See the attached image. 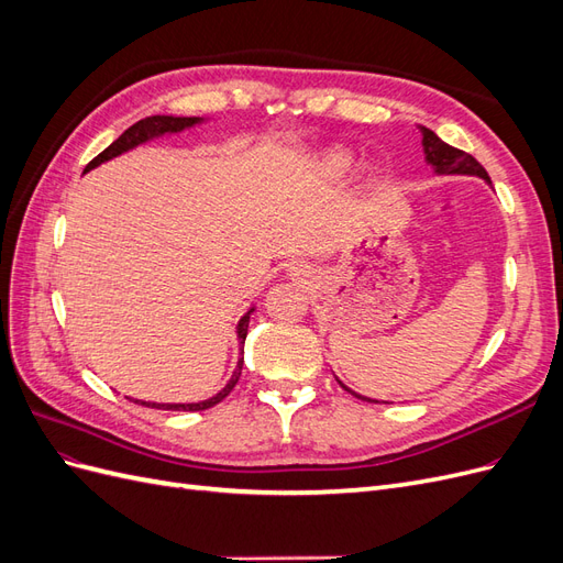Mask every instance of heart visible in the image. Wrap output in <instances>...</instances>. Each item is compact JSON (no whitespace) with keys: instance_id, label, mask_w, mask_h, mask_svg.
Returning a JSON list of instances; mask_svg holds the SVG:
<instances>
[{"instance_id":"1","label":"heart","mask_w":563,"mask_h":563,"mask_svg":"<svg viewBox=\"0 0 563 563\" xmlns=\"http://www.w3.org/2000/svg\"><path fill=\"white\" fill-rule=\"evenodd\" d=\"M317 168H319L321 176H327L331 180L345 178L347 174H352L354 157L343 147H331L327 152H321V157L317 162Z\"/></svg>"}]
</instances>
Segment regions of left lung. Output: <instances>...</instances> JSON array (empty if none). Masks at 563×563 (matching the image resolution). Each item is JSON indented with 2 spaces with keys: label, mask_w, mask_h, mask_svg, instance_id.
I'll list each match as a JSON object with an SVG mask.
<instances>
[{
  "label": "left lung",
  "mask_w": 563,
  "mask_h": 563,
  "mask_svg": "<svg viewBox=\"0 0 563 563\" xmlns=\"http://www.w3.org/2000/svg\"><path fill=\"white\" fill-rule=\"evenodd\" d=\"M420 129V135H422V155H424V164L432 166V172L437 176H476L482 178L490 185V178L486 174V168L476 162L472 155H467V152L463 150H455L451 147L449 143H444L439 139V135L428 129V126H418ZM338 380V378H335ZM340 383V380H338ZM343 385V383H340ZM345 387V385H343ZM350 395H354L356 399H364V401H373L378 404V399H371V397H364V395H356L354 389L345 387Z\"/></svg>",
  "instance_id": "left-lung-1"
}]
</instances>
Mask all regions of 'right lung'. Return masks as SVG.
Returning <instances> with one entry per match:
<instances>
[{
	"label": "right lung",
	"mask_w": 563,
	"mask_h": 563,
	"mask_svg": "<svg viewBox=\"0 0 563 563\" xmlns=\"http://www.w3.org/2000/svg\"><path fill=\"white\" fill-rule=\"evenodd\" d=\"M203 122H207V119H203V117H174V114L145 117V119H141V122H135L133 126H129L122 135H119V139H117L112 145H108L103 152H100V155H98L96 159H91V162L87 164V168H84V174L93 172L96 166L106 164V162H110V159H114V157H119V155H124V152H129V150H133V147H139V145H143V143L162 139V135L180 133V131H185V129H192V126L203 124ZM253 310H255V305H251V308L244 312V317H242L240 321H236V340H240V360H236V366H234V371H232L230 380L223 385V389H218L213 397L201 399V401H187V404H185V401H180V404L145 401V399H133V397H129V399L135 401V404H141V406L166 408V411H203V408H211V406H216L218 401H223V399L230 395V391H232V387L236 385V380H240V376H242V366H244V356H242L244 350H242V345H244V340H246L249 319H251Z\"/></svg>",
	"instance_id": "add662e5"
}]
</instances>
